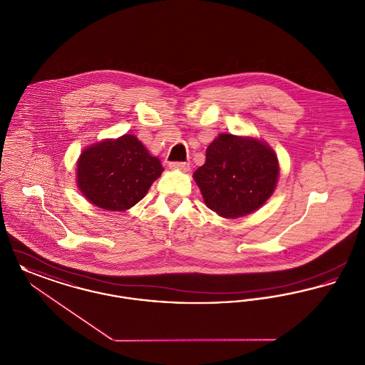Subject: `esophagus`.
Wrapping results in <instances>:
<instances>
[{
    "mask_svg": "<svg viewBox=\"0 0 365 365\" xmlns=\"http://www.w3.org/2000/svg\"><path fill=\"white\" fill-rule=\"evenodd\" d=\"M170 168L182 171V173H187L190 165H189V163H170Z\"/></svg>",
    "mask_w": 365,
    "mask_h": 365,
    "instance_id": "esophagus-1",
    "label": "esophagus"
}]
</instances>
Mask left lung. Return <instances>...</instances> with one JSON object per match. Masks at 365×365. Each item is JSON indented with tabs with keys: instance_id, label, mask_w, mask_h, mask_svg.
<instances>
[{
	"instance_id": "8db88e82",
	"label": "left lung",
	"mask_w": 365,
	"mask_h": 365,
	"mask_svg": "<svg viewBox=\"0 0 365 365\" xmlns=\"http://www.w3.org/2000/svg\"><path fill=\"white\" fill-rule=\"evenodd\" d=\"M192 178L209 209L225 219H238L274 194L278 156L262 139L223 133L209 143L205 164Z\"/></svg>"
}]
</instances>
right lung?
Wrapping results in <instances>:
<instances>
[{"instance_id": "1", "label": "right lung", "mask_w": 365, "mask_h": 365, "mask_svg": "<svg viewBox=\"0 0 365 365\" xmlns=\"http://www.w3.org/2000/svg\"><path fill=\"white\" fill-rule=\"evenodd\" d=\"M164 171L133 134L106 138L82 150L76 161V186L97 208L124 212L146 195Z\"/></svg>"}]
</instances>
